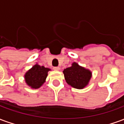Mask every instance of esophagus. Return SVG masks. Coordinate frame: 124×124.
Here are the masks:
<instances>
[{
	"mask_svg": "<svg viewBox=\"0 0 124 124\" xmlns=\"http://www.w3.org/2000/svg\"><path fill=\"white\" fill-rule=\"evenodd\" d=\"M53 70H60V67H58V66L53 67Z\"/></svg>",
	"mask_w": 124,
	"mask_h": 124,
	"instance_id": "esophagus-1",
	"label": "esophagus"
}]
</instances>
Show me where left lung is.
Returning a JSON list of instances; mask_svg holds the SVG:
<instances>
[{
  "label": "left lung",
  "instance_id": "8db88e82",
  "mask_svg": "<svg viewBox=\"0 0 124 124\" xmlns=\"http://www.w3.org/2000/svg\"><path fill=\"white\" fill-rule=\"evenodd\" d=\"M65 80L69 85L77 89H82L88 84L92 73L88 70L81 67L74 62L72 66L63 71Z\"/></svg>",
  "mask_w": 124,
  "mask_h": 124
}]
</instances>
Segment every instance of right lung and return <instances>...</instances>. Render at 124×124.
I'll list each match as a JSON object with an SVG mask.
<instances>
[{
  "label": "right lung",
  "mask_w": 124,
  "mask_h": 124,
  "mask_svg": "<svg viewBox=\"0 0 124 124\" xmlns=\"http://www.w3.org/2000/svg\"><path fill=\"white\" fill-rule=\"evenodd\" d=\"M50 69L36 64L26 73L24 78L26 84L32 88H39L45 82Z\"/></svg>",
  "instance_id": "right-lung-1"
}]
</instances>
